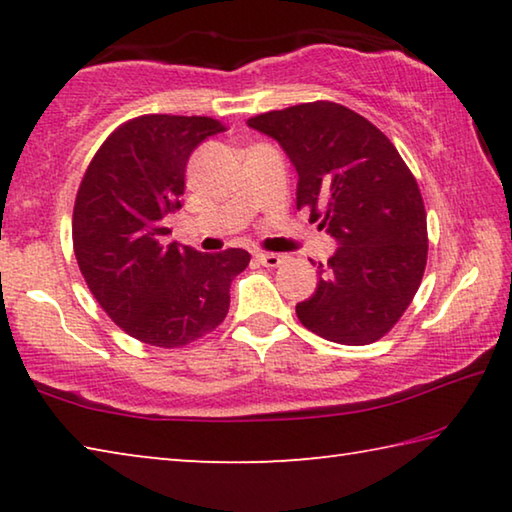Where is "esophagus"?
Returning <instances> with one entry per match:
<instances>
[{"instance_id": "obj_1", "label": "esophagus", "mask_w": 512, "mask_h": 512, "mask_svg": "<svg viewBox=\"0 0 512 512\" xmlns=\"http://www.w3.org/2000/svg\"><path fill=\"white\" fill-rule=\"evenodd\" d=\"M257 262L266 266V268H277L284 262V255H277V253H257Z\"/></svg>"}]
</instances>
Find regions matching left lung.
I'll use <instances>...</instances> for the list:
<instances>
[{
  "label": "left lung",
  "instance_id": "1",
  "mask_svg": "<svg viewBox=\"0 0 512 512\" xmlns=\"http://www.w3.org/2000/svg\"><path fill=\"white\" fill-rule=\"evenodd\" d=\"M282 146L298 171V210L336 239L318 287L296 305L327 341L368 345L402 318L427 266V212L393 142L366 117L332 101L248 119ZM314 264V262H311Z\"/></svg>",
  "mask_w": 512,
  "mask_h": 512
}]
</instances>
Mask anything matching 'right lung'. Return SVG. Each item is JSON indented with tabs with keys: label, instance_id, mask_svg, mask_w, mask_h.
Masks as SVG:
<instances>
[{
	"label": "right lung",
	"instance_id": "right-lung-1",
	"mask_svg": "<svg viewBox=\"0 0 512 512\" xmlns=\"http://www.w3.org/2000/svg\"><path fill=\"white\" fill-rule=\"evenodd\" d=\"M225 126L212 117L144 115L121 124L94 155L74 203V255L92 296L133 339L180 348L210 334L250 255L167 244L189 155Z\"/></svg>",
	"mask_w": 512,
	"mask_h": 512
}]
</instances>
